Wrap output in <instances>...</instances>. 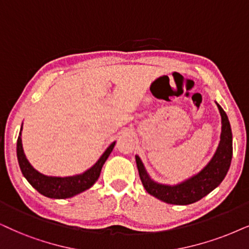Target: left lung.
Here are the masks:
<instances>
[{"instance_id":"8db88e82","label":"left lung","mask_w":249,"mask_h":249,"mask_svg":"<svg viewBox=\"0 0 249 249\" xmlns=\"http://www.w3.org/2000/svg\"><path fill=\"white\" fill-rule=\"evenodd\" d=\"M216 105L218 107L219 114L222 117L221 140H219V144L213 159L196 175L176 185L160 184L150 178L141 159L135 155V162H137L141 182H142L144 190L150 195L157 197L163 202L186 206V204L194 203L201 200L207 194L215 190L223 181L230 169L232 152H233L232 131L225 111L217 102Z\"/></svg>"}]
</instances>
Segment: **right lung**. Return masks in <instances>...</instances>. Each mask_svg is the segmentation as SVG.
I'll use <instances>...</instances> for the list:
<instances>
[{"mask_svg":"<svg viewBox=\"0 0 249 249\" xmlns=\"http://www.w3.org/2000/svg\"><path fill=\"white\" fill-rule=\"evenodd\" d=\"M21 130H23V125H21L19 137L17 140V159L21 174L40 194L50 199H68L92 187L99 179L102 166L116 143V141H114L110 144L95 164L83 174L69 176V177H54V176L42 175L28 162L24 153L23 143H21Z\"/></svg>","mask_w":249,"mask_h":249,"instance_id":"add662e5","label":"right lung"}]
</instances>
